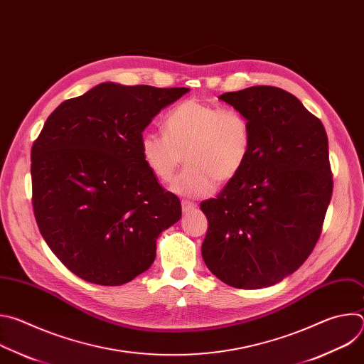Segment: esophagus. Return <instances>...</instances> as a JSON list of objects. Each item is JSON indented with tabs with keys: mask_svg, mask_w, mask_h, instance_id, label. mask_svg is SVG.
<instances>
[{
	"mask_svg": "<svg viewBox=\"0 0 364 364\" xmlns=\"http://www.w3.org/2000/svg\"><path fill=\"white\" fill-rule=\"evenodd\" d=\"M197 207V204L194 201H188V200H183L181 201V209H183V213H190L193 212Z\"/></svg>",
	"mask_w": 364,
	"mask_h": 364,
	"instance_id": "esophagus-1",
	"label": "esophagus"
}]
</instances>
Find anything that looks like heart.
Masks as SVG:
<instances>
[{
	"label": "heart",
	"instance_id": "b5f03b06",
	"mask_svg": "<svg viewBox=\"0 0 364 364\" xmlns=\"http://www.w3.org/2000/svg\"><path fill=\"white\" fill-rule=\"evenodd\" d=\"M252 146L249 119L237 109L187 99L164 119V134L145 131L139 154L149 173L168 183L181 163L187 167L170 190L181 197L210 194L218 183L233 180L245 167Z\"/></svg>",
	"mask_w": 364,
	"mask_h": 364
}]
</instances>
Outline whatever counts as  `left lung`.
<instances>
[{"label":"left lung","mask_w":364,"mask_h":364,"mask_svg":"<svg viewBox=\"0 0 364 364\" xmlns=\"http://www.w3.org/2000/svg\"><path fill=\"white\" fill-rule=\"evenodd\" d=\"M250 122L240 173L200 209L209 220L205 267L225 284L259 289L294 274L313 252L333 193L328 139L298 97L275 86L219 96Z\"/></svg>","instance_id":"1"}]
</instances>
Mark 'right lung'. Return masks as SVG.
Wrapping results in <instances>:
<instances>
[{
	"label": "right lung",
	"mask_w": 364,
	"mask_h": 364,
	"mask_svg": "<svg viewBox=\"0 0 364 364\" xmlns=\"http://www.w3.org/2000/svg\"><path fill=\"white\" fill-rule=\"evenodd\" d=\"M188 90L105 82L47 118L31 148L33 209L51 252L79 278L132 281L180 220L181 203L144 166L139 138Z\"/></svg>",
	"instance_id": "obj_1"
}]
</instances>
